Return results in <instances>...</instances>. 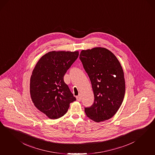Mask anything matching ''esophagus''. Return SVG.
I'll list each match as a JSON object with an SVG mask.
<instances>
[{"mask_svg": "<svg viewBox=\"0 0 155 155\" xmlns=\"http://www.w3.org/2000/svg\"><path fill=\"white\" fill-rule=\"evenodd\" d=\"M76 99L78 101H80L81 100V95H79V96H76Z\"/></svg>", "mask_w": 155, "mask_h": 155, "instance_id": "esophagus-1", "label": "esophagus"}]
</instances>
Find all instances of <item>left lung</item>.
Masks as SVG:
<instances>
[{
	"instance_id": "left-lung-1",
	"label": "left lung",
	"mask_w": 155,
	"mask_h": 155,
	"mask_svg": "<svg viewBox=\"0 0 155 155\" xmlns=\"http://www.w3.org/2000/svg\"><path fill=\"white\" fill-rule=\"evenodd\" d=\"M79 58L90 78L95 98L92 105L85 108V113L97 123L108 120L119 109L125 95L124 72L120 62L103 47L82 50Z\"/></svg>"
}]
</instances>
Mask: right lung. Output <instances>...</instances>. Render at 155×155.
<instances>
[{"label": "right lung", "instance_id": "right-lung-1", "mask_svg": "<svg viewBox=\"0 0 155 155\" xmlns=\"http://www.w3.org/2000/svg\"><path fill=\"white\" fill-rule=\"evenodd\" d=\"M79 56V51H51L41 57L30 79L31 98L35 107L51 119L65 115L76 100L64 81L67 71Z\"/></svg>", "mask_w": 155, "mask_h": 155}]
</instances>
